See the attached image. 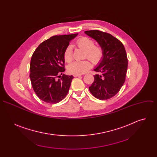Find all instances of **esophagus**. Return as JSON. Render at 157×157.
I'll return each mask as SVG.
<instances>
[{
  "label": "esophagus",
  "instance_id": "obj_1",
  "mask_svg": "<svg viewBox=\"0 0 157 157\" xmlns=\"http://www.w3.org/2000/svg\"><path fill=\"white\" fill-rule=\"evenodd\" d=\"M73 76H74L75 77H78V76H81V75H78V74H75V75H73Z\"/></svg>",
  "mask_w": 157,
  "mask_h": 157
}]
</instances>
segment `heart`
<instances>
[{
	"mask_svg": "<svg viewBox=\"0 0 157 157\" xmlns=\"http://www.w3.org/2000/svg\"><path fill=\"white\" fill-rule=\"evenodd\" d=\"M77 47L84 50V58H87L94 64H98L103 57V50L99 45H94V41L88 37L82 36L77 40ZM64 59L66 63L73 60V50L71 45L67 47L63 54ZM91 64L88 60L75 61L68 65V70L71 74L81 75L91 68Z\"/></svg>",
	"mask_w": 157,
	"mask_h": 157,
	"instance_id": "heart-1",
	"label": "heart"
}]
</instances>
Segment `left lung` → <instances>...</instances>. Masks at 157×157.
Wrapping results in <instances>:
<instances>
[{"mask_svg":"<svg viewBox=\"0 0 157 157\" xmlns=\"http://www.w3.org/2000/svg\"><path fill=\"white\" fill-rule=\"evenodd\" d=\"M94 38L103 50V57L94 70L99 74L89 87L91 93L97 99L106 100L116 95L125 81L128 59L122 42L112 35L98 30L85 31Z\"/></svg>","mask_w":157,"mask_h":157,"instance_id":"1","label":"left lung"}]
</instances>
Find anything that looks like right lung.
Returning <instances> with one entry per match:
<instances>
[{
	"label": "right lung",
	"mask_w": 157,
	"mask_h": 157,
	"mask_svg": "<svg viewBox=\"0 0 157 157\" xmlns=\"http://www.w3.org/2000/svg\"><path fill=\"white\" fill-rule=\"evenodd\" d=\"M77 35L78 33L52 36L40 43L33 53L30 78L35 93L43 101L56 104L68 94L74 77L59 75L65 70L64 52Z\"/></svg>",
	"instance_id": "obj_1"
}]
</instances>
